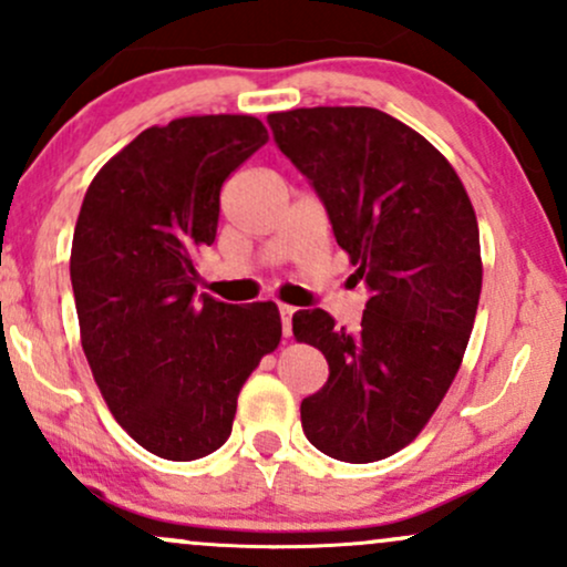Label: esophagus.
Masks as SVG:
<instances>
[{
    "label": "esophagus",
    "instance_id": "esophagus-1",
    "mask_svg": "<svg viewBox=\"0 0 567 567\" xmlns=\"http://www.w3.org/2000/svg\"><path fill=\"white\" fill-rule=\"evenodd\" d=\"M292 315H296V309H292V306H288V303L279 306V317H282V336L285 338H290V333H292Z\"/></svg>",
    "mask_w": 567,
    "mask_h": 567
}]
</instances>
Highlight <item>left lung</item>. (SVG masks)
I'll return each instance as SVG.
<instances>
[{
    "label": "left lung",
    "instance_id": "1",
    "mask_svg": "<svg viewBox=\"0 0 567 567\" xmlns=\"http://www.w3.org/2000/svg\"><path fill=\"white\" fill-rule=\"evenodd\" d=\"M269 125L370 290L357 330L322 309L292 315L296 341L330 368L301 402L303 434L330 458L381 461L419 437L464 360L483 290L477 216L451 162L379 109H290Z\"/></svg>",
    "mask_w": 567,
    "mask_h": 567
}]
</instances>
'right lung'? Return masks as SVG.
<instances>
[{
	"mask_svg": "<svg viewBox=\"0 0 567 567\" xmlns=\"http://www.w3.org/2000/svg\"><path fill=\"white\" fill-rule=\"evenodd\" d=\"M269 141L250 114L143 130L97 171L71 243L80 341L116 424L167 461L218 451L247 375L279 347L277 303L197 298L220 186Z\"/></svg>",
	"mask_w": 567,
	"mask_h": 567,
	"instance_id": "right-lung-1",
	"label": "right lung"
}]
</instances>
